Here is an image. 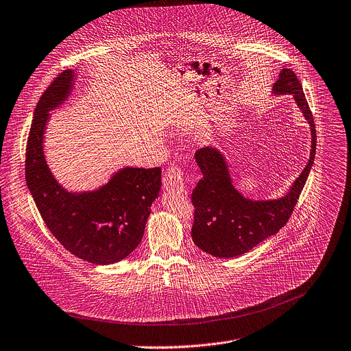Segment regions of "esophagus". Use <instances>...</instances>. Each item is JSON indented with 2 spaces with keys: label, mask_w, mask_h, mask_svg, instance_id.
<instances>
[{
  "label": "esophagus",
  "mask_w": 351,
  "mask_h": 351,
  "mask_svg": "<svg viewBox=\"0 0 351 351\" xmlns=\"http://www.w3.org/2000/svg\"><path fill=\"white\" fill-rule=\"evenodd\" d=\"M163 188L165 189H177L184 191L185 189V178H184V170L178 165H171L165 176H163Z\"/></svg>",
  "instance_id": "esophagus-1"
}]
</instances>
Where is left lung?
<instances>
[{"label":"left lung","instance_id":"8db88e82","mask_svg":"<svg viewBox=\"0 0 351 351\" xmlns=\"http://www.w3.org/2000/svg\"><path fill=\"white\" fill-rule=\"evenodd\" d=\"M276 95H293L295 101L311 128L310 159L291 191L278 200L252 202L243 197L232 185L222 155L213 148H202L195 158L203 178L191 199L195 207L192 239L195 244L219 258L248 252L261 241L276 234L289 219L313 166L317 136L313 114L296 74L284 69L274 82Z\"/></svg>","mask_w":351,"mask_h":351}]
</instances>
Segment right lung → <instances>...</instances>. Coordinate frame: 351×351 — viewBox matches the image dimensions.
Returning a JSON list of instances; mask_svg holds the SVG:
<instances>
[{
	"label": "right lung",
	"mask_w": 351,
	"mask_h": 351,
	"mask_svg": "<svg viewBox=\"0 0 351 351\" xmlns=\"http://www.w3.org/2000/svg\"><path fill=\"white\" fill-rule=\"evenodd\" d=\"M73 71L60 73L41 96L26 145V181L37 208L58 241L96 265L126 258L141 241L151 204L160 191V167H128L96 192H66L44 159L43 134L49 111L70 93Z\"/></svg>",
	"instance_id": "1"
}]
</instances>
